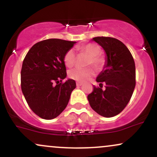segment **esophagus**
<instances>
[{"label": "esophagus", "mask_w": 157, "mask_h": 157, "mask_svg": "<svg viewBox=\"0 0 157 157\" xmlns=\"http://www.w3.org/2000/svg\"><path fill=\"white\" fill-rule=\"evenodd\" d=\"M82 84H83V83H82V82H77V83H76L77 87H79V86H81Z\"/></svg>", "instance_id": "1"}]
</instances>
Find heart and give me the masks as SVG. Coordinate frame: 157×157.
I'll return each instance as SVG.
<instances>
[{"label":"heart","mask_w":157,"mask_h":157,"mask_svg":"<svg viewBox=\"0 0 157 157\" xmlns=\"http://www.w3.org/2000/svg\"><path fill=\"white\" fill-rule=\"evenodd\" d=\"M82 52H86L90 55L88 64H92L96 68H100L103 66L105 60L101 56L99 55L100 52V46L96 44H87L80 48ZM75 53L72 49L68 50L64 56V63L66 66L71 67L75 64ZM95 74L94 69L92 67L81 68L76 67L68 71V76L73 80L83 82L89 80Z\"/></svg>","instance_id":"b5f03b06"}]
</instances>
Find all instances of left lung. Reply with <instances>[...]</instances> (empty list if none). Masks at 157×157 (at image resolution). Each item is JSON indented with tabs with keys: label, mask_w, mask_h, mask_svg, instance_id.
Here are the masks:
<instances>
[{
	"label": "left lung",
	"mask_w": 157,
	"mask_h": 157,
	"mask_svg": "<svg viewBox=\"0 0 157 157\" xmlns=\"http://www.w3.org/2000/svg\"><path fill=\"white\" fill-rule=\"evenodd\" d=\"M105 52V63L96 79L100 87L94 86L88 95L90 105L105 117L116 116L128 103L136 85V69L134 58L123 43L109 37L92 39ZM105 88L101 89L102 85Z\"/></svg>",
	"instance_id": "8db88e82"
}]
</instances>
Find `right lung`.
<instances>
[{
	"label": "right lung",
	"instance_id": "right-lung-1",
	"mask_svg": "<svg viewBox=\"0 0 157 157\" xmlns=\"http://www.w3.org/2000/svg\"><path fill=\"white\" fill-rule=\"evenodd\" d=\"M76 44L74 41L48 39L34 45L26 54L21 69V89L33 112L45 120L57 117L69 101L76 88L66 77L64 56Z\"/></svg>",
	"mask_w": 157,
	"mask_h": 157
}]
</instances>
